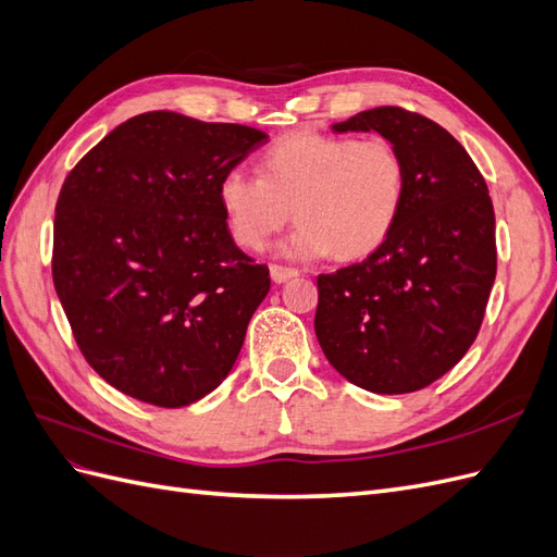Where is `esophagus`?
I'll return each mask as SVG.
<instances>
[{"instance_id":"obj_1","label":"esophagus","mask_w":557,"mask_h":557,"mask_svg":"<svg viewBox=\"0 0 557 557\" xmlns=\"http://www.w3.org/2000/svg\"><path fill=\"white\" fill-rule=\"evenodd\" d=\"M269 272H272V278H274L276 283H285V281H290V278H295V276L299 274L297 269L283 267V264H272V267H269Z\"/></svg>"}]
</instances>
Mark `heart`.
<instances>
[{
    "label": "heart",
    "instance_id": "b5f03b06",
    "mask_svg": "<svg viewBox=\"0 0 557 557\" xmlns=\"http://www.w3.org/2000/svg\"><path fill=\"white\" fill-rule=\"evenodd\" d=\"M407 185V160L391 139L295 132L260 156V176L230 170L218 199L234 242L248 250L264 248L295 213L285 252L362 260L391 239Z\"/></svg>",
    "mask_w": 557,
    "mask_h": 557
}]
</instances>
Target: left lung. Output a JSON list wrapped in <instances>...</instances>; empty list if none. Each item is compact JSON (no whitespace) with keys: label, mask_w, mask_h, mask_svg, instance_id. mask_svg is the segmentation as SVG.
Here are the masks:
<instances>
[{"label":"left lung","mask_w":557,"mask_h":557,"mask_svg":"<svg viewBox=\"0 0 557 557\" xmlns=\"http://www.w3.org/2000/svg\"><path fill=\"white\" fill-rule=\"evenodd\" d=\"M332 129L395 141L409 185L391 239L318 276V344L352 385L413 393L458 364L481 330L497 274L493 201L460 141L425 115L376 107Z\"/></svg>","instance_id":"1"}]
</instances>
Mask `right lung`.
I'll return each mask as SVG.
<instances>
[{
    "instance_id": "right-lung-1",
    "label": "right lung",
    "mask_w": 557,
    "mask_h": 557,
    "mask_svg": "<svg viewBox=\"0 0 557 557\" xmlns=\"http://www.w3.org/2000/svg\"><path fill=\"white\" fill-rule=\"evenodd\" d=\"M267 134L134 115L66 174L53 283L83 358L134 399L178 409L225 381L269 269L232 242L221 178Z\"/></svg>"
}]
</instances>
